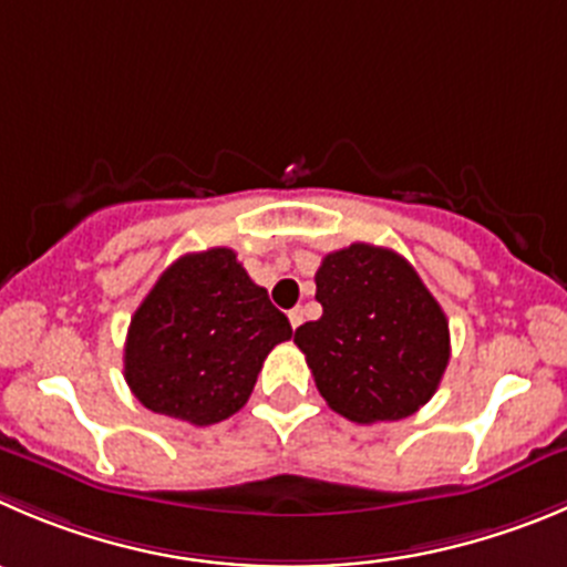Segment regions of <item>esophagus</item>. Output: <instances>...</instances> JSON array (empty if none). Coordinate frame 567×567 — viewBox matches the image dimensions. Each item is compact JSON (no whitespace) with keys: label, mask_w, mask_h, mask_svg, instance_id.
I'll return each instance as SVG.
<instances>
[{"label":"esophagus","mask_w":567,"mask_h":567,"mask_svg":"<svg viewBox=\"0 0 567 567\" xmlns=\"http://www.w3.org/2000/svg\"><path fill=\"white\" fill-rule=\"evenodd\" d=\"M289 322H292V328H298L300 322H303V309H300V306H298V309L289 311Z\"/></svg>","instance_id":"34e87169"}]
</instances>
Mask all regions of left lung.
Listing matches in <instances>:
<instances>
[{
    "label": "left lung",
    "instance_id": "1",
    "mask_svg": "<svg viewBox=\"0 0 567 567\" xmlns=\"http://www.w3.org/2000/svg\"><path fill=\"white\" fill-rule=\"evenodd\" d=\"M317 280L322 317L295 331L328 406L353 423L403 420L440 386L451 359L445 311L412 264L386 247L328 252Z\"/></svg>",
    "mask_w": 567,
    "mask_h": 567
}]
</instances>
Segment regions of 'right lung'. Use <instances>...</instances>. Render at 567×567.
I'll list each match as a JSON object with an SVG mask.
<instances>
[{
    "mask_svg": "<svg viewBox=\"0 0 567 567\" xmlns=\"http://www.w3.org/2000/svg\"><path fill=\"white\" fill-rule=\"evenodd\" d=\"M289 337L287 315L234 250L186 252L133 315L125 381L150 412L214 425L245 406L269 350Z\"/></svg>",
    "mask_w": 567,
    "mask_h": 567,
    "instance_id": "right-lung-1",
    "label": "right lung"
}]
</instances>
